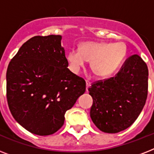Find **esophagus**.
<instances>
[{"mask_svg": "<svg viewBox=\"0 0 154 154\" xmlns=\"http://www.w3.org/2000/svg\"><path fill=\"white\" fill-rule=\"evenodd\" d=\"M85 82H86V91H88V89H89V87H90V85H91V82H89V81H88V80H86Z\"/></svg>", "mask_w": 154, "mask_h": 154, "instance_id": "1", "label": "esophagus"}]
</instances>
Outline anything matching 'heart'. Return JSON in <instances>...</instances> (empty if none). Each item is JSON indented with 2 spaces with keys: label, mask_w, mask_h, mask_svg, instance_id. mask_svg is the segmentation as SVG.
I'll return each instance as SVG.
<instances>
[{
  "label": "heart",
  "mask_w": 154,
  "mask_h": 154,
  "mask_svg": "<svg viewBox=\"0 0 154 154\" xmlns=\"http://www.w3.org/2000/svg\"><path fill=\"white\" fill-rule=\"evenodd\" d=\"M127 49L122 42L113 44L85 42L80 49L72 48L68 52L66 58L70 70L79 72L88 60H91L92 71L97 77H110L121 66L126 57Z\"/></svg>",
  "instance_id": "b5f03b06"
}]
</instances>
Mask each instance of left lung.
<instances>
[{
	"instance_id": "obj_1",
	"label": "left lung",
	"mask_w": 154,
	"mask_h": 154,
	"mask_svg": "<svg viewBox=\"0 0 154 154\" xmlns=\"http://www.w3.org/2000/svg\"><path fill=\"white\" fill-rule=\"evenodd\" d=\"M148 67L138 55L127 59L115 77L89 89L94 102L90 117L101 131L116 134L138 117L148 94Z\"/></svg>"
}]
</instances>
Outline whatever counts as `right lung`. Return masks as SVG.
<instances>
[{
    "label": "right lung",
    "instance_id": "add662e5",
    "mask_svg": "<svg viewBox=\"0 0 154 154\" xmlns=\"http://www.w3.org/2000/svg\"><path fill=\"white\" fill-rule=\"evenodd\" d=\"M60 35L36 36L22 45L6 72L7 101L18 124L39 136L60 129L66 111L85 92L69 69Z\"/></svg>",
    "mask_w": 154,
    "mask_h": 154
}]
</instances>
